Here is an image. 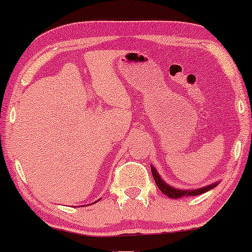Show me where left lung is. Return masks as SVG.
Listing matches in <instances>:
<instances>
[{
  "label": "left lung",
  "instance_id": "left-lung-1",
  "mask_svg": "<svg viewBox=\"0 0 252 252\" xmlns=\"http://www.w3.org/2000/svg\"><path fill=\"white\" fill-rule=\"evenodd\" d=\"M151 173H153L155 182H156V185L158 186V188H159V190L163 192V194L166 195L167 197L175 198V199L180 198V197H186V196H196V195L204 194V192L209 191L210 189L215 188L219 185V182H215V184L206 186V187H202L198 189H191V190H189V189H187V190H182V189L173 188L172 186L167 185L166 182L163 181V179L159 177V174H158V172L156 171V168H155L154 166H151Z\"/></svg>",
  "mask_w": 252,
  "mask_h": 252
}]
</instances>
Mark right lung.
<instances>
[{
	"instance_id": "right-lung-1",
	"label": "right lung",
	"mask_w": 252,
	"mask_h": 252,
	"mask_svg": "<svg viewBox=\"0 0 252 252\" xmlns=\"http://www.w3.org/2000/svg\"><path fill=\"white\" fill-rule=\"evenodd\" d=\"M94 203H95V202H94Z\"/></svg>"
}]
</instances>
